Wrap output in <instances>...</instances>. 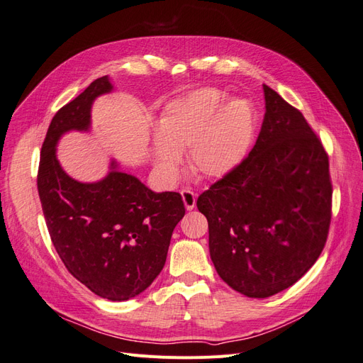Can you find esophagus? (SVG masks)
<instances>
[{
    "label": "esophagus",
    "instance_id": "esophagus-1",
    "mask_svg": "<svg viewBox=\"0 0 363 363\" xmlns=\"http://www.w3.org/2000/svg\"><path fill=\"white\" fill-rule=\"evenodd\" d=\"M182 199H183L184 207L188 208V211H192V208L196 204V195H195V192L191 191V189H183L182 191Z\"/></svg>",
    "mask_w": 363,
    "mask_h": 363
}]
</instances>
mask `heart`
I'll return each mask as SVG.
<instances>
[{
  "label": "heart",
  "instance_id": "1",
  "mask_svg": "<svg viewBox=\"0 0 363 363\" xmlns=\"http://www.w3.org/2000/svg\"><path fill=\"white\" fill-rule=\"evenodd\" d=\"M228 103L216 89H200L163 108L155 156L164 177H174L179 151L188 150L191 171L221 179L245 160L256 136V113L247 101Z\"/></svg>",
  "mask_w": 363,
  "mask_h": 363
}]
</instances>
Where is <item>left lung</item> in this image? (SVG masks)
Returning a JSON list of instances; mask_svg holds the SVG:
<instances>
[{"mask_svg": "<svg viewBox=\"0 0 363 363\" xmlns=\"http://www.w3.org/2000/svg\"><path fill=\"white\" fill-rule=\"evenodd\" d=\"M263 92L267 112L256 145L196 200L216 272L251 298L298 281L320 257L332 221L321 139L298 108L267 84Z\"/></svg>", "mask_w": 363, "mask_h": 363, "instance_id": "1", "label": "left lung"}]
</instances>
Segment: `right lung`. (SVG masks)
Returning a JSON list of instances; mask_svg holds the SVG:
<instances>
[{
    "mask_svg": "<svg viewBox=\"0 0 363 363\" xmlns=\"http://www.w3.org/2000/svg\"><path fill=\"white\" fill-rule=\"evenodd\" d=\"M108 91L111 82L100 77L54 115L40 150L38 191L51 242L67 269L94 294L124 301L159 276L186 211L179 192L156 194L125 172L113 169L98 183H79L60 168V135L87 130L92 101Z\"/></svg>",
    "mask_w": 363,
    "mask_h": 363,
    "instance_id": "right-lung-1",
    "label": "right lung"
}]
</instances>
